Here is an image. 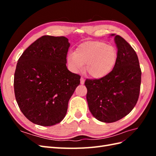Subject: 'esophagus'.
<instances>
[{"mask_svg":"<svg viewBox=\"0 0 156 156\" xmlns=\"http://www.w3.org/2000/svg\"><path fill=\"white\" fill-rule=\"evenodd\" d=\"M84 83V79L83 77H81V84H83Z\"/></svg>","mask_w":156,"mask_h":156,"instance_id":"34e87169","label":"esophagus"}]
</instances>
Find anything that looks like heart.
Returning <instances> with one entry per match:
<instances>
[{
  "label": "heart",
  "instance_id": "b5f03b06",
  "mask_svg": "<svg viewBox=\"0 0 156 156\" xmlns=\"http://www.w3.org/2000/svg\"><path fill=\"white\" fill-rule=\"evenodd\" d=\"M118 60V51L112 45L100 41H89L79 45L67 58L70 69L75 73L84 69L91 77L102 79L109 74Z\"/></svg>",
  "mask_w": 156,
  "mask_h": 156
}]
</instances>
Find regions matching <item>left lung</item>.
<instances>
[{"label": "left lung", "instance_id": "8db88e82", "mask_svg": "<svg viewBox=\"0 0 156 156\" xmlns=\"http://www.w3.org/2000/svg\"><path fill=\"white\" fill-rule=\"evenodd\" d=\"M114 39L118 49L115 68L105 77L84 82L90 111L97 120L105 123L119 120L133 110L141 83V70L135 50L121 36L116 35Z\"/></svg>", "mask_w": 156, "mask_h": 156}]
</instances>
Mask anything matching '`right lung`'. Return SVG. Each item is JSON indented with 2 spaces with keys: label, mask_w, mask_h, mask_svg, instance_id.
<instances>
[{
  "label": "right lung",
  "mask_w": 156,
  "mask_h": 156,
  "mask_svg": "<svg viewBox=\"0 0 156 156\" xmlns=\"http://www.w3.org/2000/svg\"><path fill=\"white\" fill-rule=\"evenodd\" d=\"M70 44L64 36H44L17 61L14 92L23 114L32 123L51 126L62 121L80 75L66 66Z\"/></svg>",
  "instance_id": "add662e5"
}]
</instances>
